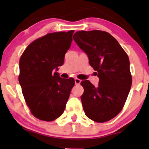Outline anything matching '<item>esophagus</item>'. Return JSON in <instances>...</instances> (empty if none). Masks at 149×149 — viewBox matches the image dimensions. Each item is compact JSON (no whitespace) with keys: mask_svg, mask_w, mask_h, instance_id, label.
Returning <instances> with one entry per match:
<instances>
[{"mask_svg":"<svg viewBox=\"0 0 149 149\" xmlns=\"http://www.w3.org/2000/svg\"><path fill=\"white\" fill-rule=\"evenodd\" d=\"M81 81L80 79H77V78H76V79H75V84H76V85H79V84H81Z\"/></svg>","mask_w":149,"mask_h":149,"instance_id":"1","label":"esophagus"}]
</instances>
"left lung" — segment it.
<instances>
[{
	"label": "left lung",
	"instance_id": "left-lung-1",
	"mask_svg": "<svg viewBox=\"0 0 149 149\" xmlns=\"http://www.w3.org/2000/svg\"><path fill=\"white\" fill-rule=\"evenodd\" d=\"M73 40L88 55L90 65L100 79L97 87L88 80L81 82L84 112L97 123L110 120L120 112L130 92L132 76L128 56L106 31H77Z\"/></svg>",
	"mask_w": 149,
	"mask_h": 149
}]
</instances>
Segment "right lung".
Wrapping results in <instances>:
<instances>
[{
    "label": "right lung",
    "mask_w": 149,
    "mask_h": 149,
    "mask_svg": "<svg viewBox=\"0 0 149 149\" xmlns=\"http://www.w3.org/2000/svg\"><path fill=\"white\" fill-rule=\"evenodd\" d=\"M73 32L46 34L29 45L21 56L19 81L26 104L39 120L52 121L64 112L75 81L62 79L54 70L63 64Z\"/></svg>",
    "instance_id": "right-lung-1"
}]
</instances>
